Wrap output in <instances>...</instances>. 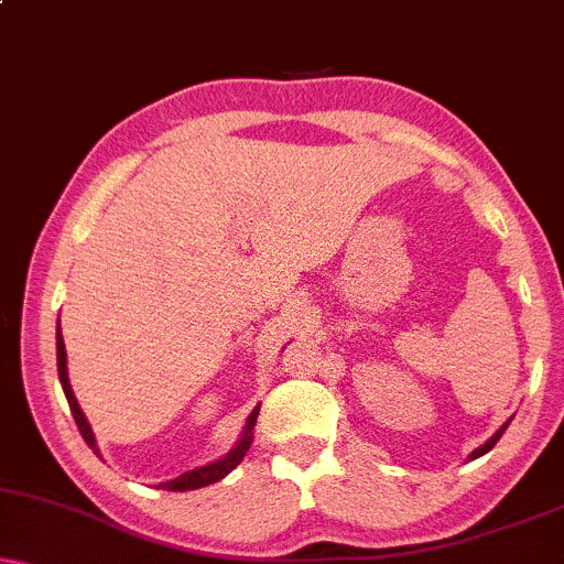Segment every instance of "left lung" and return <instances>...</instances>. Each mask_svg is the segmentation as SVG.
<instances>
[{
	"instance_id": "8db88e82",
	"label": "left lung",
	"mask_w": 564,
	"mask_h": 564,
	"mask_svg": "<svg viewBox=\"0 0 564 564\" xmlns=\"http://www.w3.org/2000/svg\"><path fill=\"white\" fill-rule=\"evenodd\" d=\"M508 423H510V420H508ZM508 423H506V425H502V427H500V431H498V433H495V435H492V438H490V441H487V444H485V446H479V448H475V452H471V456H469V459H477V456H482V454H487V452H490V448H492V446H495V444H498V441H500V435H502V433H506V427H508Z\"/></svg>"
}]
</instances>
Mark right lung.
<instances>
[{"label":"right lung","instance_id":"right-lung-1","mask_svg":"<svg viewBox=\"0 0 564 564\" xmlns=\"http://www.w3.org/2000/svg\"><path fill=\"white\" fill-rule=\"evenodd\" d=\"M56 360H58V379H62V387H64V394L66 400H69V408H72V415H74V423H77L82 438H85V444L93 448L97 454V444H95V435L89 431V423L85 417V412L79 410L77 404V397L72 392V384H69V373H66V348H64V337H62V327L56 329ZM258 412L260 408L252 410V415L247 417V425H245V433L242 438H239V444L231 448V452L224 456V459L214 462V464H206V467H198V469H191L185 471V475H180L177 479H170V482H164L162 487L164 490H172V492H185V490H198V487H206V485H214L219 482L229 475L231 469L237 467L239 462L245 459V454L250 452L252 446V427L258 423Z\"/></svg>","mask_w":564,"mask_h":564}]
</instances>
